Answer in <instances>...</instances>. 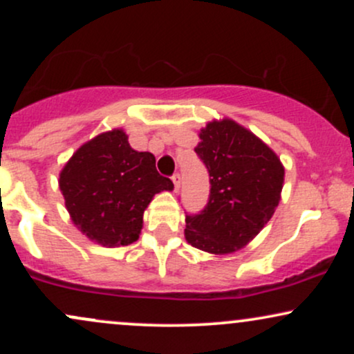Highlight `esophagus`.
<instances>
[{"label":"esophagus","instance_id":"1","mask_svg":"<svg viewBox=\"0 0 354 354\" xmlns=\"http://www.w3.org/2000/svg\"><path fill=\"white\" fill-rule=\"evenodd\" d=\"M171 180H173L174 189H178V188H180V185H181V174H180V173H174L173 176H171Z\"/></svg>","mask_w":354,"mask_h":354}]
</instances>
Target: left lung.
Returning a JSON list of instances; mask_svg holds the SVG:
<instances>
[{
  "label": "left lung",
  "mask_w": 354,
  "mask_h": 354,
  "mask_svg": "<svg viewBox=\"0 0 354 354\" xmlns=\"http://www.w3.org/2000/svg\"><path fill=\"white\" fill-rule=\"evenodd\" d=\"M200 138L194 151L208 169L209 196L200 213L186 214L185 236L198 250L231 253L273 216L284 168L259 138L231 120L213 121Z\"/></svg>",
  "instance_id": "obj_1"
}]
</instances>
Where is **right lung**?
<instances>
[{"mask_svg": "<svg viewBox=\"0 0 354 354\" xmlns=\"http://www.w3.org/2000/svg\"><path fill=\"white\" fill-rule=\"evenodd\" d=\"M66 208L88 238L103 246L131 245L143 213L173 181L156 171L148 151H135L121 129L103 133L73 154L59 174Z\"/></svg>", "mask_w": 354, "mask_h": 354, "instance_id": "obj_1", "label": "right lung"}]
</instances>
